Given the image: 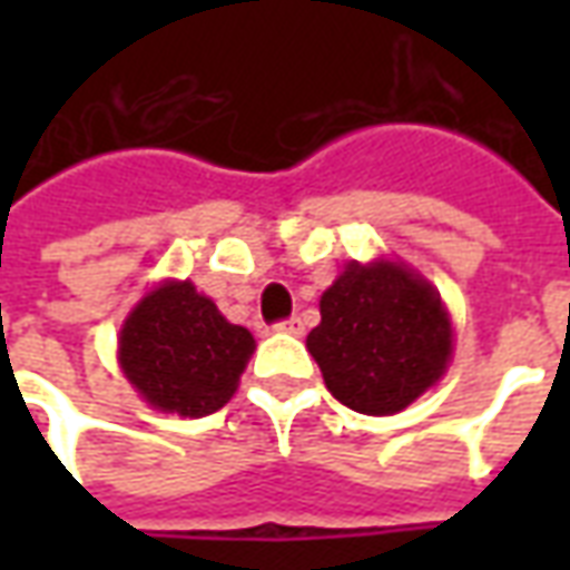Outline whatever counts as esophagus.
Returning <instances> with one entry per match:
<instances>
[{
  "mask_svg": "<svg viewBox=\"0 0 570 570\" xmlns=\"http://www.w3.org/2000/svg\"><path fill=\"white\" fill-rule=\"evenodd\" d=\"M274 330H281V333H293V335H302V330H305V323H302V317H286V321H281Z\"/></svg>",
  "mask_w": 570,
  "mask_h": 570,
  "instance_id": "1",
  "label": "esophagus"
}]
</instances>
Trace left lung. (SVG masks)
I'll list each match as a JSON object with an SVG mask.
<instances>
[{"label":"left lung","instance_id":"8db88e82","mask_svg":"<svg viewBox=\"0 0 570 570\" xmlns=\"http://www.w3.org/2000/svg\"><path fill=\"white\" fill-rule=\"evenodd\" d=\"M308 351L338 403L396 415L442 379L452 321L440 293L403 262H351L321 296Z\"/></svg>","mask_w":570,"mask_h":570}]
</instances>
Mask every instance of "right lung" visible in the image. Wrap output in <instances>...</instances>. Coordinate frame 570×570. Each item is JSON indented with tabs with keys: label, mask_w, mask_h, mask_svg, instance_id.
Listing matches in <instances>:
<instances>
[{
	"label": "right lung",
	"mask_w": 570,
	"mask_h": 570,
	"mask_svg": "<svg viewBox=\"0 0 570 570\" xmlns=\"http://www.w3.org/2000/svg\"><path fill=\"white\" fill-rule=\"evenodd\" d=\"M253 347L191 281H164L128 314L118 363L151 409L204 419L232 400Z\"/></svg>",
	"instance_id": "1"
}]
</instances>
